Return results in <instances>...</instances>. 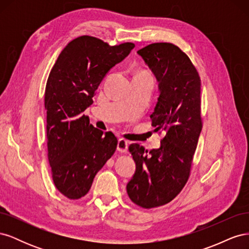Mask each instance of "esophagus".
I'll return each mask as SVG.
<instances>
[{
    "mask_svg": "<svg viewBox=\"0 0 249 249\" xmlns=\"http://www.w3.org/2000/svg\"><path fill=\"white\" fill-rule=\"evenodd\" d=\"M127 148H129V142L125 139H119L117 143V150L120 153H126Z\"/></svg>",
    "mask_w": 249,
    "mask_h": 249,
    "instance_id": "1",
    "label": "esophagus"
}]
</instances>
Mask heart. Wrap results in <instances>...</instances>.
<instances>
[{"instance_id": "obj_1", "label": "heart", "mask_w": 249, "mask_h": 249, "mask_svg": "<svg viewBox=\"0 0 249 249\" xmlns=\"http://www.w3.org/2000/svg\"><path fill=\"white\" fill-rule=\"evenodd\" d=\"M138 73H145V74H149L148 72H146V71H140V72H138Z\"/></svg>"}]
</instances>
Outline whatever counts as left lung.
I'll return each instance as SVG.
<instances>
[{"instance_id": "obj_1", "label": "left lung", "mask_w": 249, "mask_h": 249, "mask_svg": "<svg viewBox=\"0 0 249 249\" xmlns=\"http://www.w3.org/2000/svg\"><path fill=\"white\" fill-rule=\"evenodd\" d=\"M138 54L159 81L160 96L150 115L161 146L147 149L133 143L129 149L136 172L126 185L130 199L143 209L166 205L190 177L193 156L202 129L200 78L196 67L176 44L156 42Z\"/></svg>"}]
</instances>
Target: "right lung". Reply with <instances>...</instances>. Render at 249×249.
Returning a JSON list of instances; mask_svg holds the SVG:
<instances>
[{
  "label": "right lung",
  "mask_w": 249,
  "mask_h": 249,
  "mask_svg": "<svg viewBox=\"0 0 249 249\" xmlns=\"http://www.w3.org/2000/svg\"><path fill=\"white\" fill-rule=\"evenodd\" d=\"M133 42L110 46L82 35L60 53L49 74L47 110L48 159L58 191L70 199L86 195L95 175L115 153L117 138L96 129L84 112L102 80L134 49Z\"/></svg>",
  "instance_id": "add662e5"
}]
</instances>
